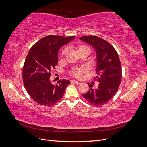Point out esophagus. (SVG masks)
<instances>
[{"label": "esophagus", "instance_id": "esophagus-1", "mask_svg": "<svg viewBox=\"0 0 147 147\" xmlns=\"http://www.w3.org/2000/svg\"><path fill=\"white\" fill-rule=\"evenodd\" d=\"M71 83H75V84H80V83L79 82H78V81H75V80H72V81H71Z\"/></svg>", "mask_w": 147, "mask_h": 147}]
</instances>
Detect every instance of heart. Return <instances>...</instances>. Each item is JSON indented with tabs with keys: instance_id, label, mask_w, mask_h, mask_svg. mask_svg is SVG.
<instances>
[{
	"instance_id": "heart-1",
	"label": "heart",
	"mask_w": 147,
	"mask_h": 147,
	"mask_svg": "<svg viewBox=\"0 0 147 147\" xmlns=\"http://www.w3.org/2000/svg\"><path fill=\"white\" fill-rule=\"evenodd\" d=\"M76 48H77V50L78 53L81 52L82 51H84V50H88L89 52L90 51V48H89L88 47H86L85 45H79V46H77ZM66 51H67L66 49H63V51H62V53H61L62 55H64L65 53H66ZM85 70H86V69L84 67L76 68V69H75L74 70H72V75L75 77L80 78V77H81L83 72H84Z\"/></svg>"
}]
</instances>
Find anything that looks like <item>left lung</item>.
Wrapping results in <instances>:
<instances>
[{"mask_svg": "<svg viewBox=\"0 0 147 147\" xmlns=\"http://www.w3.org/2000/svg\"><path fill=\"white\" fill-rule=\"evenodd\" d=\"M94 48L96 54V78L99 83L97 88L88 83L90 89L83 96L93 105L100 106L109 102L117 92L121 80V66L118 55L113 46L94 35L79 38Z\"/></svg>", "mask_w": 147, "mask_h": 147, "instance_id": "1", "label": "left lung"}]
</instances>
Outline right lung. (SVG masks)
Here are the masks:
<instances>
[{"instance_id": "right-lung-1", "label": "right lung", "mask_w": 147, "mask_h": 147, "mask_svg": "<svg viewBox=\"0 0 147 147\" xmlns=\"http://www.w3.org/2000/svg\"><path fill=\"white\" fill-rule=\"evenodd\" d=\"M75 38L48 35L31 47L24 64L23 79L26 91L35 102L49 107L63 97L70 81L60 80L54 85L50 80V72L57 64L59 49Z\"/></svg>"}]
</instances>
